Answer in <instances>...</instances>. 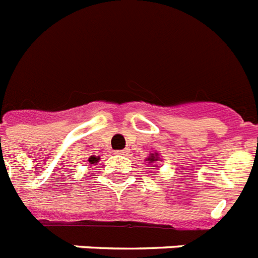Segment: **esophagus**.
Wrapping results in <instances>:
<instances>
[{
	"label": "esophagus",
	"mask_w": 258,
	"mask_h": 258,
	"mask_svg": "<svg viewBox=\"0 0 258 258\" xmlns=\"http://www.w3.org/2000/svg\"><path fill=\"white\" fill-rule=\"evenodd\" d=\"M114 154H116V155H127V154H129V149H124V150L114 151Z\"/></svg>",
	"instance_id": "1"
}]
</instances>
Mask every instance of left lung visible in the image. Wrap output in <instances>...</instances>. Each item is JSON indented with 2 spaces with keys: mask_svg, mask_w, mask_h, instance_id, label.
Masks as SVG:
<instances>
[{
  "mask_svg": "<svg viewBox=\"0 0 258 258\" xmlns=\"http://www.w3.org/2000/svg\"><path fill=\"white\" fill-rule=\"evenodd\" d=\"M159 159H160L159 154H158V153H151L146 160L149 163H155V162H158V160H159Z\"/></svg>",
  "mask_w": 258,
  "mask_h": 258,
  "instance_id": "left-lung-1",
  "label": "left lung"
}]
</instances>
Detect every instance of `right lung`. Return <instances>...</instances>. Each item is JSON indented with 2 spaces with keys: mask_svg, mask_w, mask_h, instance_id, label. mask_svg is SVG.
I'll return each mask as SVG.
<instances>
[{
  "mask_svg": "<svg viewBox=\"0 0 258 258\" xmlns=\"http://www.w3.org/2000/svg\"><path fill=\"white\" fill-rule=\"evenodd\" d=\"M89 162L91 163V164H95V163L99 162V158H98V156H90Z\"/></svg>",
  "mask_w": 258,
  "mask_h": 258,
  "instance_id": "add662e5",
  "label": "right lung"
}]
</instances>
